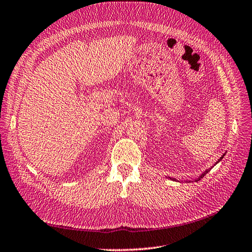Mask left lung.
I'll return each mask as SVG.
<instances>
[{"label": "left lung", "mask_w": 252, "mask_h": 252, "mask_svg": "<svg viewBox=\"0 0 252 252\" xmlns=\"http://www.w3.org/2000/svg\"><path fill=\"white\" fill-rule=\"evenodd\" d=\"M224 156H225V154H223V156H222V157H220V159H219V160L217 161V163H219V162H220V161H221V160L223 159V157H224ZM217 163H216V164H217ZM216 164H215V165H216ZM213 167H214V166H213ZM213 167H210L209 169H206L204 173H202V174H201V175H200V176L198 177V179H197V181L201 180V179H202V178H203V177H204V176H205V175H206V174H207V173L209 172V170H210V169H212ZM169 179H170V180H175V181H176V179H174V178H169Z\"/></svg>", "instance_id": "8db88e82"}]
</instances>
